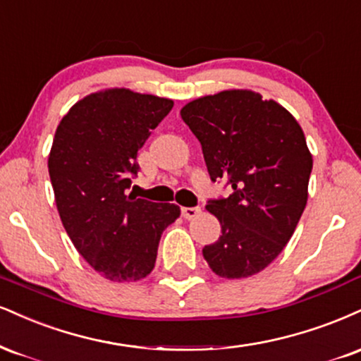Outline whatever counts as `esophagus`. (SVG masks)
I'll use <instances>...</instances> for the list:
<instances>
[{"label": "esophagus", "mask_w": 361, "mask_h": 361, "mask_svg": "<svg viewBox=\"0 0 361 361\" xmlns=\"http://www.w3.org/2000/svg\"><path fill=\"white\" fill-rule=\"evenodd\" d=\"M200 214H202V207H183L181 208V215H183L186 220L197 219Z\"/></svg>", "instance_id": "1"}]
</instances>
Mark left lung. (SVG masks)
<instances>
[{"label":"left lung","mask_w":361,"mask_h":361,"mask_svg":"<svg viewBox=\"0 0 361 361\" xmlns=\"http://www.w3.org/2000/svg\"><path fill=\"white\" fill-rule=\"evenodd\" d=\"M181 117L202 145L210 180L232 186L207 210L222 225L203 257L216 276L257 274L281 254L305 212L312 158L298 121L252 90L186 104Z\"/></svg>","instance_id":"left-lung-1"}]
</instances>
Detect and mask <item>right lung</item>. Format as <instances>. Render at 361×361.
I'll use <instances>...</instances> for the list:
<instances>
[{
    "instance_id": "1",
    "label": "right lung",
    "mask_w": 361,
    "mask_h": 361,
    "mask_svg": "<svg viewBox=\"0 0 361 361\" xmlns=\"http://www.w3.org/2000/svg\"><path fill=\"white\" fill-rule=\"evenodd\" d=\"M173 101L128 89L90 94L56 128L50 181L65 232L89 266L114 282L153 271L163 230L180 216L175 203L126 195L145 146Z\"/></svg>"
}]
</instances>
